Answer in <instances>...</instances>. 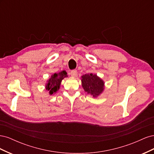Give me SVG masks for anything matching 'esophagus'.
Listing matches in <instances>:
<instances>
[{"instance_id": "1", "label": "esophagus", "mask_w": 154, "mask_h": 154, "mask_svg": "<svg viewBox=\"0 0 154 154\" xmlns=\"http://www.w3.org/2000/svg\"><path fill=\"white\" fill-rule=\"evenodd\" d=\"M77 71L76 70H72V71H71V72H70V74L73 77H75L77 76Z\"/></svg>"}]
</instances>
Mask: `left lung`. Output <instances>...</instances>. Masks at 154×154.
<instances>
[{"label": "left lung", "mask_w": 154, "mask_h": 154, "mask_svg": "<svg viewBox=\"0 0 154 154\" xmlns=\"http://www.w3.org/2000/svg\"><path fill=\"white\" fill-rule=\"evenodd\" d=\"M82 83L83 89L93 97H97L104 89V82L96 74H87L82 76Z\"/></svg>", "instance_id": "left-lung-1"}]
</instances>
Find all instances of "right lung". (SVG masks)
Listing matches in <instances>:
<instances>
[{
    "instance_id": "right-lung-1",
    "label": "right lung",
    "mask_w": 154,
    "mask_h": 154,
    "mask_svg": "<svg viewBox=\"0 0 154 154\" xmlns=\"http://www.w3.org/2000/svg\"><path fill=\"white\" fill-rule=\"evenodd\" d=\"M66 77H67V72L64 71L58 73H54L51 76L45 85L46 90L49 91L51 95L53 94L54 93H56L58 91L62 80Z\"/></svg>"
}]
</instances>
